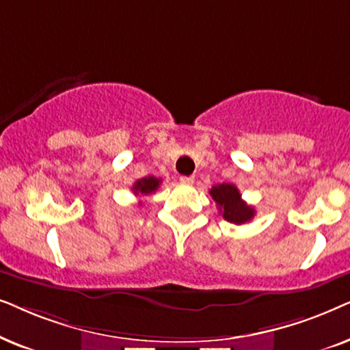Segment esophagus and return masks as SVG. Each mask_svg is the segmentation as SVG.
I'll list each match as a JSON object with an SVG mask.
<instances>
[{
    "mask_svg": "<svg viewBox=\"0 0 350 350\" xmlns=\"http://www.w3.org/2000/svg\"><path fill=\"white\" fill-rule=\"evenodd\" d=\"M193 176H183V178H180V183L183 184H193Z\"/></svg>",
    "mask_w": 350,
    "mask_h": 350,
    "instance_id": "34e87169",
    "label": "esophagus"
}]
</instances>
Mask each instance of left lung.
Listing matches in <instances>:
<instances>
[{"label":"left lung","mask_w":350,"mask_h":350,"mask_svg":"<svg viewBox=\"0 0 350 350\" xmlns=\"http://www.w3.org/2000/svg\"><path fill=\"white\" fill-rule=\"evenodd\" d=\"M219 213L227 222L245 224L254 217V208L241 200L239 189L234 184H217L209 190Z\"/></svg>","instance_id":"obj_1"}]
</instances>
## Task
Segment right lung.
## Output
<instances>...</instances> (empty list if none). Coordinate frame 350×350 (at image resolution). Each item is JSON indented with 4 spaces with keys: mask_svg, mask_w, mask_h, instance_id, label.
<instances>
[{
    "mask_svg": "<svg viewBox=\"0 0 350 350\" xmlns=\"http://www.w3.org/2000/svg\"><path fill=\"white\" fill-rule=\"evenodd\" d=\"M160 184H161V179L155 178V176H147V178L136 180L131 190L134 195H150L160 187Z\"/></svg>",
    "mask_w": 350,
    "mask_h": 350,
    "instance_id": "obj_1",
    "label": "right lung"
}]
</instances>
